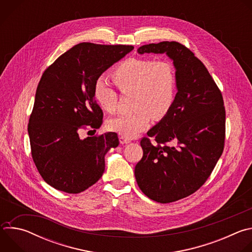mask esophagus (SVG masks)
I'll return each instance as SVG.
<instances>
[{
  "label": "esophagus",
  "instance_id": "1",
  "mask_svg": "<svg viewBox=\"0 0 252 252\" xmlns=\"http://www.w3.org/2000/svg\"><path fill=\"white\" fill-rule=\"evenodd\" d=\"M119 139H120V143H121V145H126V143H129V142H130V139H129V138L125 137V136H123V135H121V136L119 137Z\"/></svg>",
  "mask_w": 252,
  "mask_h": 252
}]
</instances>
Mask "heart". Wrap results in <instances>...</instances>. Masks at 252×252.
Listing matches in <instances>:
<instances>
[{
    "label": "heart",
    "instance_id": "1",
    "mask_svg": "<svg viewBox=\"0 0 252 252\" xmlns=\"http://www.w3.org/2000/svg\"><path fill=\"white\" fill-rule=\"evenodd\" d=\"M111 79L123 94L131 93L133 111L107 121L111 131L125 137H135L145 129L152 117L160 120L167 115L175 99L176 74L171 63L152 59L131 58L122 62L111 74ZM94 98L101 110L113 113L118 94L98 80L94 88Z\"/></svg>",
    "mask_w": 252,
    "mask_h": 252
}]
</instances>
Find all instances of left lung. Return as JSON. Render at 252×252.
<instances>
[{
	"mask_svg": "<svg viewBox=\"0 0 252 252\" xmlns=\"http://www.w3.org/2000/svg\"><path fill=\"white\" fill-rule=\"evenodd\" d=\"M139 55L165 54L176 74L170 111L142 138V158L134 167L140 190L151 199L168 203L195 192L223 152L225 110L220 89L204 64L177 42L137 49Z\"/></svg>",
	"mask_w": 252,
	"mask_h": 252,
	"instance_id": "1",
	"label": "left lung"
}]
</instances>
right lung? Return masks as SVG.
Returning <instances> with one entry per match:
<instances>
[{"mask_svg":"<svg viewBox=\"0 0 252 252\" xmlns=\"http://www.w3.org/2000/svg\"><path fill=\"white\" fill-rule=\"evenodd\" d=\"M132 49L81 43L44 71L28 132L33 162L54 189L80 193L101 177L104 156L120 143L118 134L82 138L80 133L85 128L95 131L100 127L102 111L94 98V85L103 71Z\"/></svg>","mask_w":252,"mask_h":252,"instance_id":"add662e5","label":"right lung"}]
</instances>
